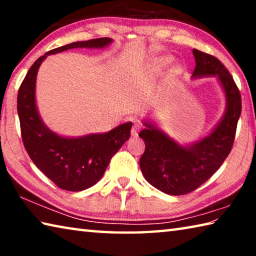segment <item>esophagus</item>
<instances>
[{
	"label": "esophagus",
	"mask_w": 256,
	"mask_h": 256,
	"mask_svg": "<svg viewBox=\"0 0 256 256\" xmlns=\"http://www.w3.org/2000/svg\"><path fill=\"white\" fill-rule=\"evenodd\" d=\"M140 130H141V125H140V124H134L133 128H132V131H131L132 136L136 138L138 132H140Z\"/></svg>",
	"instance_id": "obj_1"
}]
</instances>
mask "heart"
<instances>
[{
    "label": "heart",
    "instance_id": "heart-1",
    "mask_svg": "<svg viewBox=\"0 0 256 256\" xmlns=\"http://www.w3.org/2000/svg\"><path fill=\"white\" fill-rule=\"evenodd\" d=\"M170 62V58H164L162 60H160V64H162V66H166V64H168Z\"/></svg>",
    "mask_w": 256,
    "mask_h": 256
}]
</instances>
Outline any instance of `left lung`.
<instances>
[{"label": "left lung", "mask_w": 256, "mask_h": 256, "mask_svg": "<svg viewBox=\"0 0 256 256\" xmlns=\"http://www.w3.org/2000/svg\"><path fill=\"white\" fill-rule=\"evenodd\" d=\"M196 68L193 76H216L226 94V112L209 136L192 146H183L146 123L138 136L146 144L140 158L144 178L162 192L170 196H184L193 192L219 170L232 148L237 123L242 112L240 89L229 71L210 54L193 50Z\"/></svg>", "instance_id": "obj_1"}]
</instances>
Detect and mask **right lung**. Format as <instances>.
<instances>
[{"mask_svg":"<svg viewBox=\"0 0 256 256\" xmlns=\"http://www.w3.org/2000/svg\"><path fill=\"white\" fill-rule=\"evenodd\" d=\"M110 38L76 42L40 56L21 84L18 92V115L21 136L34 164L60 188L79 192L92 188L102 178L110 159L130 138L132 123H124L110 132L80 138H63L42 123L36 107V76L47 55L72 48H102Z\"/></svg>","mask_w":256,"mask_h":256,"instance_id":"1","label":"right lung"}]
</instances>
